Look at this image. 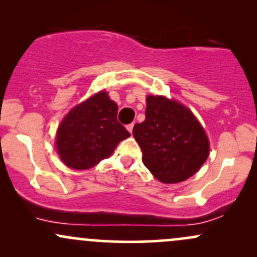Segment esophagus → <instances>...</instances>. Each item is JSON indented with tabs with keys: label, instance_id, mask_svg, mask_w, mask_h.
Here are the masks:
<instances>
[{
	"label": "esophagus",
	"instance_id": "34e87169",
	"mask_svg": "<svg viewBox=\"0 0 257 257\" xmlns=\"http://www.w3.org/2000/svg\"><path fill=\"white\" fill-rule=\"evenodd\" d=\"M133 128H134V123H131V124L126 125V129H128L129 133H133Z\"/></svg>",
	"mask_w": 257,
	"mask_h": 257
}]
</instances>
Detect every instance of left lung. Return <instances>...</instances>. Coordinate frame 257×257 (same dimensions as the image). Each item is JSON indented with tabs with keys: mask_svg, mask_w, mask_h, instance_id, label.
I'll list each match as a JSON object with an SVG mask.
<instances>
[{
	"mask_svg": "<svg viewBox=\"0 0 257 257\" xmlns=\"http://www.w3.org/2000/svg\"><path fill=\"white\" fill-rule=\"evenodd\" d=\"M133 135L143 151V163L156 179L176 184L194 175L209 156V140L196 116L166 96L146 98V118Z\"/></svg>",
	"mask_w": 257,
	"mask_h": 257,
	"instance_id": "left-lung-1",
	"label": "left lung"
}]
</instances>
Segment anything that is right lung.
I'll use <instances>...</instances> for the list:
<instances>
[{
	"label": "right lung",
	"instance_id": "right-lung-1",
	"mask_svg": "<svg viewBox=\"0 0 257 257\" xmlns=\"http://www.w3.org/2000/svg\"><path fill=\"white\" fill-rule=\"evenodd\" d=\"M117 112L118 106L105 90L75 106L61 120L55 138L61 161L84 170L110 157L120 141L131 137L117 120Z\"/></svg>",
	"mask_w": 257,
	"mask_h": 257
}]
</instances>
